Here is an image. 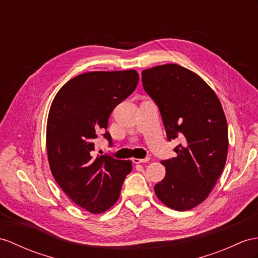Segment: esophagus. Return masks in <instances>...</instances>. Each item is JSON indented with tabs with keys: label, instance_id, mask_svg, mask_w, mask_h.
<instances>
[{
	"label": "esophagus",
	"instance_id": "34e87169",
	"mask_svg": "<svg viewBox=\"0 0 258 258\" xmlns=\"http://www.w3.org/2000/svg\"><path fill=\"white\" fill-rule=\"evenodd\" d=\"M150 160H151L150 156H147V158L144 159H134L133 162L136 163V164H139V163H148Z\"/></svg>",
	"mask_w": 258,
	"mask_h": 258
}]
</instances>
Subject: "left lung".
<instances>
[{
    "mask_svg": "<svg viewBox=\"0 0 258 258\" xmlns=\"http://www.w3.org/2000/svg\"><path fill=\"white\" fill-rule=\"evenodd\" d=\"M143 89L159 107L176 158L163 160L166 175L154 186L156 196L178 211L192 209L209 196L228 154V123L210 86L178 64L142 71Z\"/></svg>",
    "mask_w": 258,
    "mask_h": 258,
    "instance_id": "left-lung-1",
    "label": "left lung"
}]
</instances>
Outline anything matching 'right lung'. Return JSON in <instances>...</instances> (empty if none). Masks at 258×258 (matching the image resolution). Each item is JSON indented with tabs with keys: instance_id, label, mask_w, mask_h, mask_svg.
<instances>
[{
	"instance_id": "1",
	"label": "right lung",
	"mask_w": 258,
	"mask_h": 258,
	"mask_svg": "<svg viewBox=\"0 0 258 258\" xmlns=\"http://www.w3.org/2000/svg\"><path fill=\"white\" fill-rule=\"evenodd\" d=\"M139 83L135 70L80 74L61 87L51 104L47 123V152L51 173L73 203L100 213L114 205L130 161L95 155V140L111 146L108 119L118 104Z\"/></svg>"
}]
</instances>
